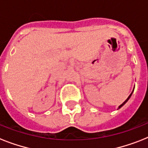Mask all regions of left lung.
<instances>
[{"label": "left lung", "mask_w": 148, "mask_h": 148, "mask_svg": "<svg viewBox=\"0 0 148 148\" xmlns=\"http://www.w3.org/2000/svg\"><path fill=\"white\" fill-rule=\"evenodd\" d=\"M134 90H133V91H134ZM133 91H132V92H131V95H129V97H127V100H126V101H124V103H122V104H121V105H120V106H119V107H118V109H119V108H121L122 106H123V105H124V104H125V103H127V101H128L129 99H130V97H131V95H132V93H133Z\"/></svg>", "instance_id": "8db88e82"}]
</instances>
